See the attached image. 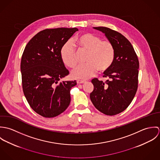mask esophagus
<instances>
[{"label": "esophagus", "mask_w": 160, "mask_h": 160, "mask_svg": "<svg viewBox=\"0 0 160 160\" xmlns=\"http://www.w3.org/2000/svg\"><path fill=\"white\" fill-rule=\"evenodd\" d=\"M84 82H86V81H82V80H78V81H77V83H78V84H83V83H84Z\"/></svg>", "instance_id": "obj_1"}]
</instances>
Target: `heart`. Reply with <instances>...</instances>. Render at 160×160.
I'll return each mask as SVG.
<instances>
[{"label":"heart","instance_id":"heart-1","mask_svg":"<svg viewBox=\"0 0 160 160\" xmlns=\"http://www.w3.org/2000/svg\"><path fill=\"white\" fill-rule=\"evenodd\" d=\"M75 44L79 50L88 51L86 64L77 66L71 72L74 79H88L92 77L97 69L103 72L110 68L114 61L115 50L109 41L102 40L92 33H84L75 39ZM60 56L63 63L69 68H74L76 63V54L70 43L62 47Z\"/></svg>","mask_w":160,"mask_h":160}]
</instances>
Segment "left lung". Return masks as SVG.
Returning <instances> with one entry per match:
<instances>
[{
    "mask_svg": "<svg viewBox=\"0 0 160 160\" xmlns=\"http://www.w3.org/2000/svg\"><path fill=\"white\" fill-rule=\"evenodd\" d=\"M105 34L114 46V59L110 68L104 71L106 82L92 80L93 90L90 98L94 107L103 114H119L132 101L138 86L139 62L131 42L121 33L106 27H93Z\"/></svg>",
    "mask_w": 160,
    "mask_h": 160,
    "instance_id": "obj_1",
    "label": "left lung"
}]
</instances>
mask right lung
<instances>
[{"instance_id":"right-lung-1","label":"right lung","mask_w":160,"mask_h":160,"mask_svg":"<svg viewBox=\"0 0 160 160\" xmlns=\"http://www.w3.org/2000/svg\"><path fill=\"white\" fill-rule=\"evenodd\" d=\"M77 31L76 28L44 29L24 50L20 67L23 92L31 108L43 117H55L70 103V90L77 82L60 81L69 74L60 52Z\"/></svg>"}]
</instances>
